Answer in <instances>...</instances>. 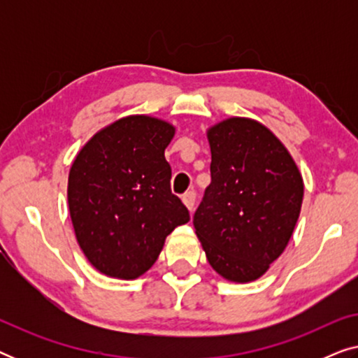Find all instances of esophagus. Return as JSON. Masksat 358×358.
<instances>
[{"instance_id": "esophagus-1", "label": "esophagus", "mask_w": 358, "mask_h": 358, "mask_svg": "<svg viewBox=\"0 0 358 358\" xmlns=\"http://www.w3.org/2000/svg\"><path fill=\"white\" fill-rule=\"evenodd\" d=\"M182 202H184L185 207L189 208V212H192L194 205H195V192H194V190H190V192H185L182 195Z\"/></svg>"}]
</instances>
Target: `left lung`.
<instances>
[{"mask_svg":"<svg viewBox=\"0 0 358 358\" xmlns=\"http://www.w3.org/2000/svg\"><path fill=\"white\" fill-rule=\"evenodd\" d=\"M212 182L194 213L207 261L223 278L262 277L285 251L300 217L303 179L267 127L231 117L210 127Z\"/></svg>","mask_w":358,"mask_h":358,"instance_id":"left-lung-1","label":"left lung"}]
</instances>
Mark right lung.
<instances>
[{
  "instance_id": "add662e5",
  "label": "right lung",
  "mask_w": 358,
  "mask_h": 358,
  "mask_svg": "<svg viewBox=\"0 0 358 358\" xmlns=\"http://www.w3.org/2000/svg\"><path fill=\"white\" fill-rule=\"evenodd\" d=\"M176 129L150 115H129L97 131L73 161L68 207L81 251L107 277L143 275L164 239L187 223L171 192L166 146Z\"/></svg>"
}]
</instances>
